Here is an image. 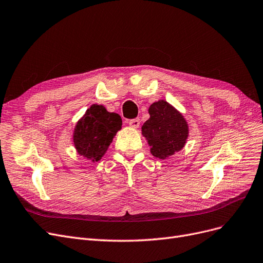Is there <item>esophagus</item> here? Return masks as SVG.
Instances as JSON below:
<instances>
[{
	"mask_svg": "<svg viewBox=\"0 0 263 263\" xmlns=\"http://www.w3.org/2000/svg\"><path fill=\"white\" fill-rule=\"evenodd\" d=\"M140 119L139 118H135V119H132V120H129L128 121V123H129V125L131 126V128H134V129H137V128H139L140 126Z\"/></svg>",
	"mask_w": 263,
	"mask_h": 263,
	"instance_id": "1",
	"label": "esophagus"
}]
</instances>
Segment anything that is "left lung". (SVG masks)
Returning <instances> with one entry per match:
<instances>
[{"instance_id":"left-lung-1","label":"left lung","mask_w":263,"mask_h":263,"mask_svg":"<svg viewBox=\"0 0 263 263\" xmlns=\"http://www.w3.org/2000/svg\"><path fill=\"white\" fill-rule=\"evenodd\" d=\"M149 119L142 125V135L151 146L153 156L167 159L185 146L189 139V123L184 116L167 101L153 103Z\"/></svg>"}]
</instances>
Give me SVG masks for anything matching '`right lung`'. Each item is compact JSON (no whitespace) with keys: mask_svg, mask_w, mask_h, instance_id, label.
<instances>
[{"mask_svg":"<svg viewBox=\"0 0 263 263\" xmlns=\"http://www.w3.org/2000/svg\"><path fill=\"white\" fill-rule=\"evenodd\" d=\"M121 125L118 114L107 111L103 105L93 104L74 125L72 142L77 153L92 162L100 161Z\"/></svg>","mask_w":263,"mask_h":263,"instance_id":"add662e5","label":"right lung"}]
</instances>
